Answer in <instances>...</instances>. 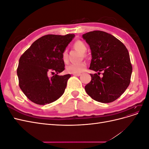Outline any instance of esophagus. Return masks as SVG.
I'll return each mask as SVG.
<instances>
[{
  "label": "esophagus",
  "instance_id": "esophagus-1",
  "mask_svg": "<svg viewBox=\"0 0 149 149\" xmlns=\"http://www.w3.org/2000/svg\"><path fill=\"white\" fill-rule=\"evenodd\" d=\"M73 75H74V76H80V75H81V74H80V73H73Z\"/></svg>",
  "mask_w": 149,
  "mask_h": 149
}]
</instances>
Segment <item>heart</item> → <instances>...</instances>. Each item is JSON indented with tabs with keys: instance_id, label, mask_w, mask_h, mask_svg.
I'll return each mask as SVG.
<instances>
[{
	"instance_id": "heart-1",
	"label": "heart",
	"mask_w": 149,
	"mask_h": 149,
	"mask_svg": "<svg viewBox=\"0 0 149 149\" xmlns=\"http://www.w3.org/2000/svg\"><path fill=\"white\" fill-rule=\"evenodd\" d=\"M73 47L83 53H84L87 50V46L83 42L78 40L74 43ZM62 60L64 63L68 61V55L66 49L63 52L61 55ZM86 68V63L85 62H81L79 63L70 64L66 67V71L70 73H81Z\"/></svg>"
}]
</instances>
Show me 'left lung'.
I'll list each match as a JSON object with an SVG mask.
<instances>
[{
	"label": "left lung",
	"mask_w": 149,
	"mask_h": 149,
	"mask_svg": "<svg viewBox=\"0 0 149 149\" xmlns=\"http://www.w3.org/2000/svg\"><path fill=\"white\" fill-rule=\"evenodd\" d=\"M89 45L92 59L89 69L102 70L101 78L90 74L91 81L85 91L92 99L102 103L113 102L123 94L130 82L132 66L125 46L113 35L96 30L83 35Z\"/></svg>",
	"instance_id": "1"
}]
</instances>
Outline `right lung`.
<instances>
[{
	"label": "right lung",
	"instance_id": "right-lung-1",
	"mask_svg": "<svg viewBox=\"0 0 149 149\" xmlns=\"http://www.w3.org/2000/svg\"><path fill=\"white\" fill-rule=\"evenodd\" d=\"M74 37V34L43 36L20 56L17 70L19 86L31 101L45 105L64 93L71 75L58 74L65 70L62 53ZM54 72L56 74L49 78V73Z\"/></svg>",
	"mask_w": 149,
	"mask_h": 149
}]
</instances>
